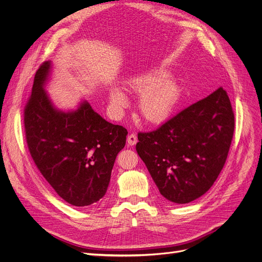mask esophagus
<instances>
[{"label":"esophagus","mask_w":262,"mask_h":262,"mask_svg":"<svg viewBox=\"0 0 262 262\" xmlns=\"http://www.w3.org/2000/svg\"><path fill=\"white\" fill-rule=\"evenodd\" d=\"M137 141H138V139H137L136 135H135V134L128 135V137H127V143H128V146H135V144L137 143Z\"/></svg>","instance_id":"obj_1"}]
</instances>
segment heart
I'll list each match as a JSON object with an SVG mask.
<instances>
[{
    "label": "heart",
    "mask_w": 262,
    "mask_h": 262,
    "mask_svg": "<svg viewBox=\"0 0 262 262\" xmlns=\"http://www.w3.org/2000/svg\"><path fill=\"white\" fill-rule=\"evenodd\" d=\"M167 73L162 70L149 71L132 77L126 83L127 89L139 97L138 110L148 123H159L165 120L176 104L179 97V86ZM114 111L121 112L127 103L124 93L112 87L109 94Z\"/></svg>",
    "instance_id": "b5f03b06"
}]
</instances>
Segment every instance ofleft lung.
<instances>
[{
  "label": "left lung",
  "instance_id": "left-lung-1",
  "mask_svg": "<svg viewBox=\"0 0 262 262\" xmlns=\"http://www.w3.org/2000/svg\"><path fill=\"white\" fill-rule=\"evenodd\" d=\"M234 133V113L219 87L159 128L138 133L136 150L168 202L186 204L214 185L225 166Z\"/></svg>",
  "mask_w": 262,
  "mask_h": 262
}]
</instances>
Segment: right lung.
Instances as JSON below:
<instances>
[{
    "instance_id": "obj_1",
    "label": "right lung",
    "mask_w": 262,
    "mask_h": 262,
    "mask_svg": "<svg viewBox=\"0 0 262 262\" xmlns=\"http://www.w3.org/2000/svg\"><path fill=\"white\" fill-rule=\"evenodd\" d=\"M51 62L38 68L25 106V133L37 169L56 193L73 206L104 196L127 129L106 122L84 101L75 111L57 110L44 91Z\"/></svg>"
}]
</instances>
